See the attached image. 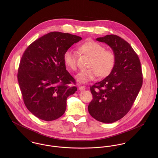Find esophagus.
Returning a JSON list of instances; mask_svg holds the SVG:
<instances>
[{"label": "esophagus", "mask_w": 158, "mask_h": 158, "mask_svg": "<svg viewBox=\"0 0 158 158\" xmlns=\"http://www.w3.org/2000/svg\"><path fill=\"white\" fill-rule=\"evenodd\" d=\"M78 89H79L80 90H85L86 88H85V86H79Z\"/></svg>", "instance_id": "1"}]
</instances>
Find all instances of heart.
Segmentation results:
<instances>
[{
  "label": "heart",
  "instance_id": "obj_1",
  "mask_svg": "<svg viewBox=\"0 0 158 158\" xmlns=\"http://www.w3.org/2000/svg\"><path fill=\"white\" fill-rule=\"evenodd\" d=\"M79 49L83 53L90 57L87 69L80 71L75 76L80 83H86L94 80L98 75L99 78L108 76L113 71L116 63V56L111 50H105L100 44L88 41L80 45ZM64 64L69 69L75 70L77 69L76 55L74 51L69 48L63 55Z\"/></svg>",
  "mask_w": 158,
  "mask_h": 158
}]
</instances>
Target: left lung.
<instances>
[{
    "label": "left lung",
    "instance_id": "obj_1",
    "mask_svg": "<svg viewBox=\"0 0 158 158\" xmlns=\"http://www.w3.org/2000/svg\"><path fill=\"white\" fill-rule=\"evenodd\" d=\"M109 45L116 56L111 73L90 86L93 99L88 106L90 115L97 120L111 123L130 110L142 85L139 58L128 43L115 35L96 39Z\"/></svg>",
    "mask_w": 158,
    "mask_h": 158
}]
</instances>
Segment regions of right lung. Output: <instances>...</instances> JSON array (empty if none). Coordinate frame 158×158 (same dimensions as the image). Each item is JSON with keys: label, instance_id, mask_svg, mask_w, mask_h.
<instances>
[{"label": "right lung", "instance_id": "add662e5", "mask_svg": "<svg viewBox=\"0 0 158 158\" xmlns=\"http://www.w3.org/2000/svg\"><path fill=\"white\" fill-rule=\"evenodd\" d=\"M81 38L69 33L50 32L29 45L23 54L18 80L24 103L36 117L52 121L62 116L68 97L77 88L66 69L63 55Z\"/></svg>", "mask_w": 158, "mask_h": 158}]
</instances>
